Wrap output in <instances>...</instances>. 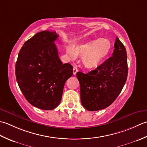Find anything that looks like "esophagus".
Masks as SVG:
<instances>
[{
    "label": "esophagus",
    "mask_w": 147,
    "mask_h": 147,
    "mask_svg": "<svg viewBox=\"0 0 147 147\" xmlns=\"http://www.w3.org/2000/svg\"><path fill=\"white\" fill-rule=\"evenodd\" d=\"M77 71H78L77 68V67H74V68H73V73H74V75H76V73L77 72Z\"/></svg>",
    "instance_id": "obj_1"
}]
</instances>
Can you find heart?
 <instances>
[{"label":"heart","mask_w":147,"mask_h":147,"mask_svg":"<svg viewBox=\"0 0 147 147\" xmlns=\"http://www.w3.org/2000/svg\"><path fill=\"white\" fill-rule=\"evenodd\" d=\"M112 47L110 41L105 38L89 40L68 46L66 53L71 58L81 56L83 65L88 69L99 67L109 55Z\"/></svg>","instance_id":"obj_1"}]
</instances>
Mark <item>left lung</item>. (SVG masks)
<instances>
[{
  "label": "left lung",
  "instance_id": "left-lung-1",
  "mask_svg": "<svg viewBox=\"0 0 147 147\" xmlns=\"http://www.w3.org/2000/svg\"><path fill=\"white\" fill-rule=\"evenodd\" d=\"M128 73L127 53L118 37L112 56L95 70L76 76L80 86V101L89 111H96L110 106L121 93Z\"/></svg>",
  "mask_w": 147,
  "mask_h": 147
}]
</instances>
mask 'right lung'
Returning <instances> with one entry per match:
<instances>
[{
  "instance_id": "right-lung-1",
  "label": "right lung",
  "mask_w": 147,
  "mask_h": 147,
  "mask_svg": "<svg viewBox=\"0 0 147 147\" xmlns=\"http://www.w3.org/2000/svg\"><path fill=\"white\" fill-rule=\"evenodd\" d=\"M56 32L45 30L34 35L21 48L15 67L18 84L32 105L53 110L61 100L65 82L73 75V67L63 64L55 42Z\"/></svg>"
}]
</instances>
